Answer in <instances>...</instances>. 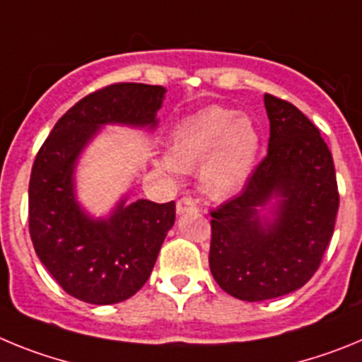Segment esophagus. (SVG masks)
<instances>
[{
	"label": "esophagus",
	"mask_w": 362,
	"mask_h": 362,
	"mask_svg": "<svg viewBox=\"0 0 362 362\" xmlns=\"http://www.w3.org/2000/svg\"><path fill=\"white\" fill-rule=\"evenodd\" d=\"M175 210H177L179 216L190 212H197V204L190 199V197H181V199L175 203Z\"/></svg>",
	"instance_id": "34e87169"
}]
</instances>
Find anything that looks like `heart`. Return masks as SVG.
Listing matches in <instances>:
<instances>
[{
    "mask_svg": "<svg viewBox=\"0 0 362 362\" xmlns=\"http://www.w3.org/2000/svg\"><path fill=\"white\" fill-rule=\"evenodd\" d=\"M259 148L261 136L250 117L210 107L175 124L168 139V158H158L153 166L168 179L199 166L197 179L204 196L225 201L248 183Z\"/></svg>",
    "mask_w": 362,
    "mask_h": 362,
    "instance_id": "obj_1",
    "label": "heart"
}]
</instances>
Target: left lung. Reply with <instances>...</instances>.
I'll return each instance as SVG.
<instances>
[{
    "label": "left lung",
    "mask_w": 362,
    "mask_h": 362,
    "mask_svg": "<svg viewBox=\"0 0 362 362\" xmlns=\"http://www.w3.org/2000/svg\"><path fill=\"white\" fill-rule=\"evenodd\" d=\"M268 153L238 197L210 212V272L235 299L267 300L305 286L321 264L339 210L328 145L288 101L264 94Z\"/></svg>",
    "instance_id": "8db88e82"
}]
</instances>
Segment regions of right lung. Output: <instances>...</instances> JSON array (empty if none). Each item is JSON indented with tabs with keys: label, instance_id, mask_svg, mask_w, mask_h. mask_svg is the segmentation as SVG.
<instances>
[{
	"label": "right lung",
	"instance_id": "1",
	"mask_svg": "<svg viewBox=\"0 0 362 362\" xmlns=\"http://www.w3.org/2000/svg\"><path fill=\"white\" fill-rule=\"evenodd\" d=\"M166 88L117 83L83 98L57 121L37 152L28 185L34 250L69 296L90 305L132 297L152 274L174 226L175 203L129 201L123 194L105 216L78 197V165L105 127L153 132Z\"/></svg>",
	"mask_w": 362,
	"mask_h": 362
}]
</instances>
